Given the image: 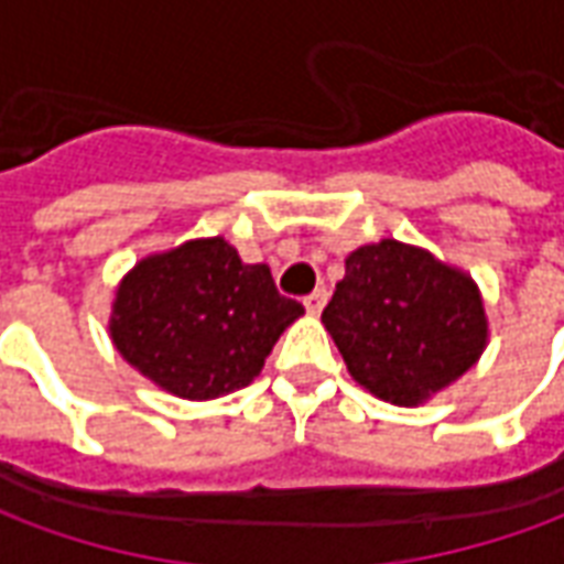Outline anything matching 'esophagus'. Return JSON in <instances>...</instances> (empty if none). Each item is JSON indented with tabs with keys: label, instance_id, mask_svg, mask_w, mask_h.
Instances as JSON below:
<instances>
[{
	"label": "esophagus",
	"instance_id": "34e87169",
	"mask_svg": "<svg viewBox=\"0 0 564 564\" xmlns=\"http://www.w3.org/2000/svg\"><path fill=\"white\" fill-rule=\"evenodd\" d=\"M326 299H329V293L319 286V290H314V293H307L305 295V307H307V314H319L323 307H326Z\"/></svg>",
	"mask_w": 564,
	"mask_h": 564
}]
</instances>
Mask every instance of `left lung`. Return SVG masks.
I'll return each instance as SVG.
<instances>
[{"instance_id": "1", "label": "left lung", "mask_w": 564, "mask_h": 564, "mask_svg": "<svg viewBox=\"0 0 564 564\" xmlns=\"http://www.w3.org/2000/svg\"><path fill=\"white\" fill-rule=\"evenodd\" d=\"M323 323L356 383L392 404L423 402L462 378L486 344L471 278L392 238L347 257Z\"/></svg>"}]
</instances>
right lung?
Returning a JSON list of instances; mask_svg holds the SVG:
<instances>
[{
  "label": "right lung",
  "mask_w": 564,
  "mask_h": 564,
  "mask_svg": "<svg viewBox=\"0 0 564 564\" xmlns=\"http://www.w3.org/2000/svg\"><path fill=\"white\" fill-rule=\"evenodd\" d=\"M302 314L269 265H245L223 238H205L135 265L117 293L111 338L162 390L217 399L257 378Z\"/></svg>",
  "instance_id": "obj_1"
}]
</instances>
